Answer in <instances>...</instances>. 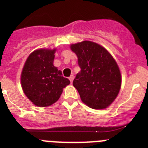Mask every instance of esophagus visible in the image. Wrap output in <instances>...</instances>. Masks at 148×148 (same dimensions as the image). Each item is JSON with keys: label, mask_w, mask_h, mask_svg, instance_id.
Returning a JSON list of instances; mask_svg holds the SVG:
<instances>
[{"label": "esophagus", "mask_w": 148, "mask_h": 148, "mask_svg": "<svg viewBox=\"0 0 148 148\" xmlns=\"http://www.w3.org/2000/svg\"><path fill=\"white\" fill-rule=\"evenodd\" d=\"M69 79H70V82H71V83H73V79H74V75H70V77H69Z\"/></svg>", "instance_id": "34e87169"}]
</instances>
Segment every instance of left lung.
Returning <instances> with one entry per match:
<instances>
[{"label": "left lung", "mask_w": 148, "mask_h": 148, "mask_svg": "<svg viewBox=\"0 0 148 148\" xmlns=\"http://www.w3.org/2000/svg\"><path fill=\"white\" fill-rule=\"evenodd\" d=\"M81 71L73 81L81 101L89 107L103 109L116 98L121 86V74L114 58L97 43L84 41L72 45Z\"/></svg>", "instance_id": "1"}]
</instances>
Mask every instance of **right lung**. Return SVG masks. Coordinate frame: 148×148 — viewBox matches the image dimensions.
<instances>
[{"label":"right lung","mask_w":148,"mask_h":148,"mask_svg":"<svg viewBox=\"0 0 148 148\" xmlns=\"http://www.w3.org/2000/svg\"><path fill=\"white\" fill-rule=\"evenodd\" d=\"M55 50H37L30 54L21 74L24 93L37 106H49L59 100L68 78L53 62Z\"/></svg>","instance_id":"1"}]
</instances>
